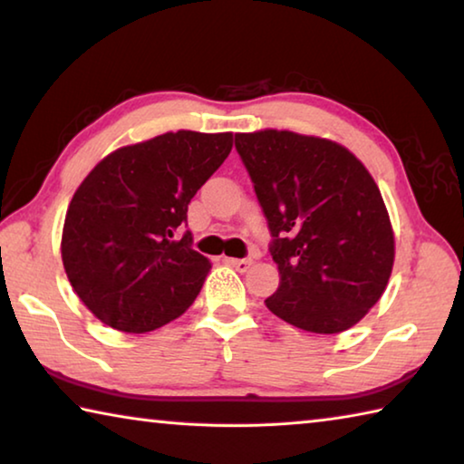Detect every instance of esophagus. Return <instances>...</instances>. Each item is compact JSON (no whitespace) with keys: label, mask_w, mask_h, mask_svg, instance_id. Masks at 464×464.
I'll return each mask as SVG.
<instances>
[{"label":"esophagus","mask_w":464,"mask_h":464,"mask_svg":"<svg viewBox=\"0 0 464 464\" xmlns=\"http://www.w3.org/2000/svg\"><path fill=\"white\" fill-rule=\"evenodd\" d=\"M227 264L233 266V268L237 270V272H247V270L251 268V264H254V262L247 260V257H243V260H235V257H227Z\"/></svg>","instance_id":"1"}]
</instances>
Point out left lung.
<instances>
[{"instance_id":"left-lung-1","label":"left lung","mask_w":464,"mask_h":464,"mask_svg":"<svg viewBox=\"0 0 464 464\" xmlns=\"http://www.w3.org/2000/svg\"><path fill=\"white\" fill-rule=\"evenodd\" d=\"M235 147L274 237L280 286L268 309L311 334L356 325L395 262V233L371 171L335 140L293 130L237 132Z\"/></svg>"}]
</instances>
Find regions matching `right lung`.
<instances>
[{"label": "right lung", "mask_w": 464, "mask_h": 464, "mask_svg": "<svg viewBox=\"0 0 464 464\" xmlns=\"http://www.w3.org/2000/svg\"><path fill=\"white\" fill-rule=\"evenodd\" d=\"M233 147V132H163L100 160L69 202L63 268L102 324L147 334L182 315L210 260L176 239L188 204Z\"/></svg>", "instance_id": "add662e5"}]
</instances>
